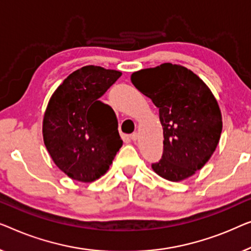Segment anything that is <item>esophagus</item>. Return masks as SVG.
I'll use <instances>...</instances> for the list:
<instances>
[{
	"label": "esophagus",
	"instance_id": "34e87169",
	"mask_svg": "<svg viewBox=\"0 0 251 251\" xmlns=\"http://www.w3.org/2000/svg\"><path fill=\"white\" fill-rule=\"evenodd\" d=\"M137 139H139V134H137V133L130 134V140H132V141H136Z\"/></svg>",
	"mask_w": 251,
	"mask_h": 251
}]
</instances>
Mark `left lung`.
Returning <instances> with one entry per match:
<instances>
[{"label":"left lung","mask_w":251,"mask_h":251,"mask_svg":"<svg viewBox=\"0 0 251 251\" xmlns=\"http://www.w3.org/2000/svg\"><path fill=\"white\" fill-rule=\"evenodd\" d=\"M130 80L159 109L164 152L152 169L172 182L192 176L216 150L223 127L209 87L190 69L173 63L141 69Z\"/></svg>","instance_id":"left-lung-1"}]
</instances>
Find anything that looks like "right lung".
<instances>
[{
	"mask_svg": "<svg viewBox=\"0 0 251 251\" xmlns=\"http://www.w3.org/2000/svg\"><path fill=\"white\" fill-rule=\"evenodd\" d=\"M122 76L85 66L54 91L43 118V140L52 160L72 179L93 182L109 169L123 146L110 105L99 100Z\"/></svg>",
	"mask_w": 251,
	"mask_h": 251,
	"instance_id": "add662e5",
	"label": "right lung"
}]
</instances>
